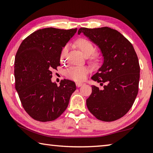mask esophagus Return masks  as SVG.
I'll return each mask as SVG.
<instances>
[{"label":"esophagus","mask_w":153,"mask_h":153,"mask_svg":"<svg viewBox=\"0 0 153 153\" xmlns=\"http://www.w3.org/2000/svg\"><path fill=\"white\" fill-rule=\"evenodd\" d=\"M76 84L77 87H80V86H82L84 84H82V83H80V82H76Z\"/></svg>","instance_id":"1"}]
</instances>
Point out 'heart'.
<instances>
[{
	"label": "heart",
	"instance_id": "b5f03b06",
	"mask_svg": "<svg viewBox=\"0 0 153 153\" xmlns=\"http://www.w3.org/2000/svg\"><path fill=\"white\" fill-rule=\"evenodd\" d=\"M75 45L85 56H89V59L93 63H97L100 59V55L95 53V48L93 44L86 38H79ZM68 53V45H65L62 48L60 53V61L65 63ZM90 69L87 66H71L69 67L65 71L67 78L76 82H82L86 78L87 75L90 73Z\"/></svg>",
	"mask_w": 153,
	"mask_h": 153
}]
</instances>
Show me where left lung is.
Wrapping results in <instances>:
<instances>
[{"instance_id":"left-lung-1","label":"left lung","mask_w":153,"mask_h":153,"mask_svg":"<svg viewBox=\"0 0 153 153\" xmlns=\"http://www.w3.org/2000/svg\"><path fill=\"white\" fill-rule=\"evenodd\" d=\"M77 33L97 45L104 59L92 79L105 85L102 90L92 86L87 107L99 120L120 119L132 107L138 92L140 65L135 50L120 32L110 27H81Z\"/></svg>"}]
</instances>
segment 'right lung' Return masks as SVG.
<instances>
[{
  "label": "right lung",
  "mask_w": 153,
  "mask_h": 153,
  "mask_svg": "<svg viewBox=\"0 0 153 153\" xmlns=\"http://www.w3.org/2000/svg\"><path fill=\"white\" fill-rule=\"evenodd\" d=\"M77 29L44 28L23 40L15 55V89L23 107L31 117L46 122L56 120L69 105L76 84L63 79L52 82V70L60 65L63 47Z\"/></svg>",
  "instance_id": "1"
}]
</instances>
